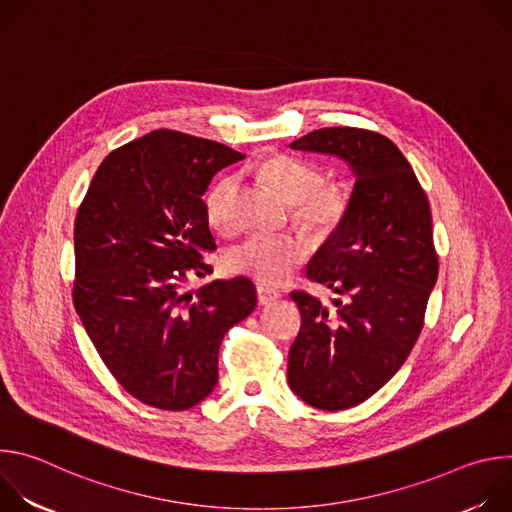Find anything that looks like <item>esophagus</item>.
I'll list each match as a JSON object with an SVG mask.
<instances>
[{
	"mask_svg": "<svg viewBox=\"0 0 512 512\" xmlns=\"http://www.w3.org/2000/svg\"><path fill=\"white\" fill-rule=\"evenodd\" d=\"M275 300H279L277 291H273L269 287H263V285H257V302H259V306H269Z\"/></svg>",
	"mask_w": 512,
	"mask_h": 512,
	"instance_id": "obj_1",
	"label": "esophagus"
}]
</instances>
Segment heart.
<instances>
[{
	"instance_id": "obj_1",
	"label": "heart",
	"mask_w": 512,
	"mask_h": 512,
	"mask_svg": "<svg viewBox=\"0 0 512 512\" xmlns=\"http://www.w3.org/2000/svg\"><path fill=\"white\" fill-rule=\"evenodd\" d=\"M263 180L281 200L294 206L296 218L308 229H334L348 208V196L340 186L324 184V172L300 158L273 154L253 160L243 168ZM237 192V178H218L204 198L208 223L216 231L233 227L231 202ZM308 255L306 245L289 235H249L227 253L231 271L241 273L261 285L283 283Z\"/></svg>"
}]
</instances>
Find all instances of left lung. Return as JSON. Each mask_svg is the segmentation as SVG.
<instances>
[{
	"label": "left lung",
	"instance_id": "left-lung-1",
	"mask_svg": "<svg viewBox=\"0 0 512 512\" xmlns=\"http://www.w3.org/2000/svg\"><path fill=\"white\" fill-rule=\"evenodd\" d=\"M289 148L340 158L356 178L342 221L306 269L338 300L328 308L306 291L291 294L302 328L287 383L308 405L340 411L391 381L419 338L437 279L431 212L413 168L381 133L328 127Z\"/></svg>",
	"mask_w": 512,
	"mask_h": 512
}]
</instances>
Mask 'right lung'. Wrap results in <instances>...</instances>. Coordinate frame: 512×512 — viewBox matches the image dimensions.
Returning a JSON list of instances; mask_svg holds the SVG:
<instances>
[{
  "mask_svg": "<svg viewBox=\"0 0 512 512\" xmlns=\"http://www.w3.org/2000/svg\"><path fill=\"white\" fill-rule=\"evenodd\" d=\"M245 156L202 137L156 129L99 166L75 223L72 300L99 356L145 405L184 411L218 381V348L257 306L251 279L182 291L216 249L202 196Z\"/></svg>",
  "mask_w": 512,
  "mask_h": 512,
  "instance_id": "right-lung-1",
  "label": "right lung"
}]
</instances>
